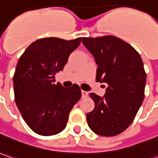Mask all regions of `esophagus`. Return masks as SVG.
I'll use <instances>...</instances> for the list:
<instances>
[{"label":"esophagus","instance_id":"obj_1","mask_svg":"<svg viewBox=\"0 0 158 158\" xmlns=\"http://www.w3.org/2000/svg\"><path fill=\"white\" fill-rule=\"evenodd\" d=\"M81 94H82V97H83V98H85V97H87V95H88V93L82 90V91H81Z\"/></svg>","mask_w":158,"mask_h":158}]
</instances>
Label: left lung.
<instances>
[{
    "label": "left lung",
    "mask_w": 158,
    "mask_h": 158,
    "mask_svg": "<svg viewBox=\"0 0 158 158\" xmlns=\"http://www.w3.org/2000/svg\"><path fill=\"white\" fill-rule=\"evenodd\" d=\"M98 64L96 81L108 85L104 97L90 94L94 109L86 114L89 128L101 136H114L133 123L144 99L146 73L138 52L114 35L83 37Z\"/></svg>",
    "instance_id": "obj_1"
}]
</instances>
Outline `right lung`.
Segmentation results:
<instances>
[{
  "instance_id": "obj_1",
  "label": "right lung",
  "mask_w": 158,
  "mask_h": 158,
  "mask_svg": "<svg viewBox=\"0 0 158 158\" xmlns=\"http://www.w3.org/2000/svg\"><path fill=\"white\" fill-rule=\"evenodd\" d=\"M81 37H58L33 42L20 57L13 77L15 101L22 116L35 133L54 135L63 131L69 114L81 97L78 85L65 88L54 83Z\"/></svg>"
}]
</instances>
